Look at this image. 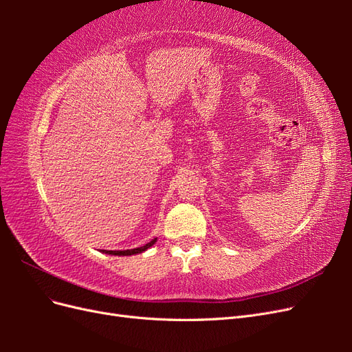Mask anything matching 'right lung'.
I'll use <instances>...</instances> for the list:
<instances>
[{"mask_svg":"<svg viewBox=\"0 0 352 352\" xmlns=\"http://www.w3.org/2000/svg\"><path fill=\"white\" fill-rule=\"evenodd\" d=\"M157 242V239H153L151 242L145 243L144 247H140V248H133V250H126V251H107V250H102V252L105 254H111V255H133V254H140L145 250H148L150 247H153V245Z\"/></svg>","mask_w":352,"mask_h":352,"instance_id":"right-lung-1","label":"right lung"}]
</instances>
